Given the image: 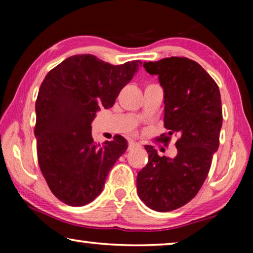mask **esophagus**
I'll return each instance as SVG.
<instances>
[{"instance_id":"34e87169","label":"esophagus","mask_w":253,"mask_h":253,"mask_svg":"<svg viewBox=\"0 0 253 253\" xmlns=\"http://www.w3.org/2000/svg\"><path fill=\"white\" fill-rule=\"evenodd\" d=\"M139 146H140V145H139L138 143H135V142H132V140H130V142H129V145H128V148L131 149V148L139 147Z\"/></svg>"}]
</instances>
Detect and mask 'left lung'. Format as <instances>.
I'll use <instances>...</instances> for the list:
<instances>
[{
	"label": "left lung",
	"mask_w": 253,
	"mask_h": 253,
	"mask_svg": "<svg viewBox=\"0 0 253 253\" xmlns=\"http://www.w3.org/2000/svg\"><path fill=\"white\" fill-rule=\"evenodd\" d=\"M164 90V126L179 135L176 156H160L151 145L148 162L137 174V194L149 209L169 212L194 198L207 178L219 148L222 105L219 87L198 62L170 57L144 62ZM169 136L162 142L168 143Z\"/></svg>",
	"instance_id": "left-lung-1"
}]
</instances>
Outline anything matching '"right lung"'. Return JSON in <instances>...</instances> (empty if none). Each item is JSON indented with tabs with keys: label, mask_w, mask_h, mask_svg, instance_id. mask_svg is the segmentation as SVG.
<instances>
[{
	"label": "right lung",
	"mask_w": 253,
	"mask_h": 253,
	"mask_svg": "<svg viewBox=\"0 0 253 253\" xmlns=\"http://www.w3.org/2000/svg\"><path fill=\"white\" fill-rule=\"evenodd\" d=\"M142 61L114 66L92 54L66 59L45 76L36 102L38 162L54 196L83 207L101 193L109 170L126 152L117 135L102 146L93 142L91 123L101 107H113Z\"/></svg>",
	"instance_id": "add662e5"
}]
</instances>
